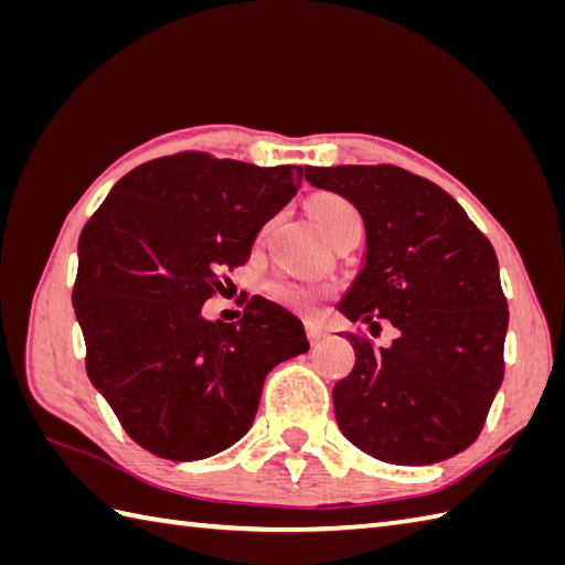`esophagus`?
<instances>
[{"label": "esophagus", "instance_id": "obj_1", "mask_svg": "<svg viewBox=\"0 0 565 565\" xmlns=\"http://www.w3.org/2000/svg\"><path fill=\"white\" fill-rule=\"evenodd\" d=\"M306 334H308L310 344H318L322 338H326V330L318 328V326H313V322H306Z\"/></svg>", "mask_w": 565, "mask_h": 565}]
</instances>
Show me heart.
Returning <instances> with one entry per match:
<instances>
[{"label": "heart", "mask_w": 565, "mask_h": 565, "mask_svg": "<svg viewBox=\"0 0 565 565\" xmlns=\"http://www.w3.org/2000/svg\"><path fill=\"white\" fill-rule=\"evenodd\" d=\"M308 215L330 243H334L344 233L356 231V227L362 231V213L356 211L354 203L340 194H330V191H322V194H316L308 201ZM267 294L274 301L294 310H310L326 296L322 289L294 281L289 276H274L267 284Z\"/></svg>", "instance_id": "b5f03b06"}]
</instances>
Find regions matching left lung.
<instances>
[{
  "label": "left lung",
  "mask_w": 565,
  "mask_h": 565,
  "mask_svg": "<svg viewBox=\"0 0 565 565\" xmlns=\"http://www.w3.org/2000/svg\"><path fill=\"white\" fill-rule=\"evenodd\" d=\"M306 182L364 218V269L340 313L371 334L381 322L398 330L391 347L347 334L356 362L332 388L342 435L398 466L468 449L505 374L508 298L490 239L447 191L401 167H306Z\"/></svg>",
  "instance_id": "1"
}]
</instances>
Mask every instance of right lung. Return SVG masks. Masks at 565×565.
Here are the masks:
<instances>
[{"instance_id":"obj_1","label":"right lung","mask_w":565,"mask_h":565,"mask_svg":"<svg viewBox=\"0 0 565 565\" xmlns=\"http://www.w3.org/2000/svg\"><path fill=\"white\" fill-rule=\"evenodd\" d=\"M301 177L294 164L177 152L128 172L84 225L72 306L87 376L126 435L160 459L233 447L269 371L308 352L301 320L262 296L237 322L201 316Z\"/></svg>"}]
</instances>
